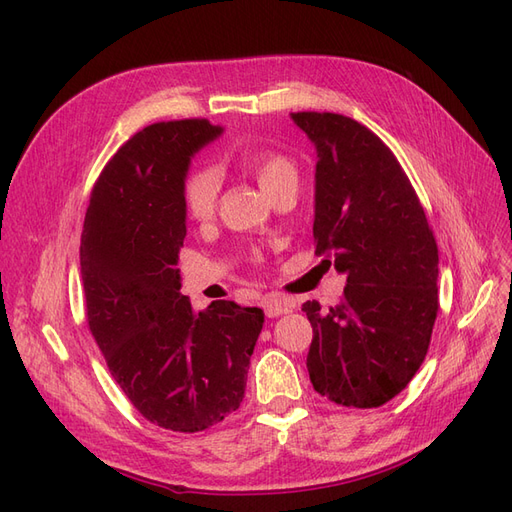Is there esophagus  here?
<instances>
[{
    "label": "esophagus",
    "instance_id": "esophagus-1",
    "mask_svg": "<svg viewBox=\"0 0 512 512\" xmlns=\"http://www.w3.org/2000/svg\"><path fill=\"white\" fill-rule=\"evenodd\" d=\"M294 305H297V303H294L288 297H282V294H267V297L262 299V307H265V314L269 318H277V316L292 312Z\"/></svg>",
    "mask_w": 512,
    "mask_h": 512
}]
</instances>
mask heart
<instances>
[{"mask_svg": "<svg viewBox=\"0 0 512 512\" xmlns=\"http://www.w3.org/2000/svg\"><path fill=\"white\" fill-rule=\"evenodd\" d=\"M241 166L250 173L260 190L269 194L275 185L297 177L292 162L286 156L273 151H250L241 158ZM220 196V179L215 170H196L183 183V207L194 222H207L213 218Z\"/></svg>", "mask_w": 512, "mask_h": 512, "instance_id": "1", "label": "heart"}]
</instances>
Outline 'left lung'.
<instances>
[{
    "mask_svg": "<svg viewBox=\"0 0 512 512\" xmlns=\"http://www.w3.org/2000/svg\"><path fill=\"white\" fill-rule=\"evenodd\" d=\"M316 147V254L346 273L342 303H303L307 371L339 406L378 408L425 361L438 316V245L408 175L380 138L344 115L292 113Z\"/></svg>",
    "mask_w": 512,
    "mask_h": 512,
    "instance_id": "obj_1",
    "label": "left lung"
}]
</instances>
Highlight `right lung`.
<instances>
[{"mask_svg":"<svg viewBox=\"0 0 512 512\" xmlns=\"http://www.w3.org/2000/svg\"><path fill=\"white\" fill-rule=\"evenodd\" d=\"M220 134L207 119L136 132L100 173L81 235L87 322L108 371L147 421L183 433L241 406L265 322L260 307L235 301L194 312L179 292L185 175Z\"/></svg>","mask_w":512,"mask_h":512,"instance_id":"right-lung-1","label":"right lung"}]
</instances>
